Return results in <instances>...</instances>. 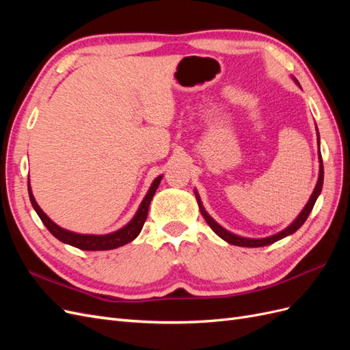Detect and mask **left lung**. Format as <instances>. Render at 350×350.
<instances>
[{"label": "left lung", "mask_w": 350, "mask_h": 350, "mask_svg": "<svg viewBox=\"0 0 350 350\" xmlns=\"http://www.w3.org/2000/svg\"><path fill=\"white\" fill-rule=\"evenodd\" d=\"M293 81L299 86L298 80H296L295 77H293ZM299 88H301V86H299ZM315 130H317V143H319V161H320L319 181H317L314 191H312V194H311V197H310V200H308V203L305 204V207L302 208L301 213H299L298 216H296V219L292 221V224H291L288 228H284L283 230L278 232V234H274V235H271V237H266V238H245V237H239V235L232 234V232H229V230L225 229L224 226H220V225L217 224V221L207 213L204 206H203V203H201V198H200V196H198V191H197V189H194V194H196V198H197V203H198V208H200V211H201V215H203V217H204L206 221H207V225H208L211 229H213V232H215V234H216L217 237H220L224 241L232 243V245H238V247H248V248L266 247V245H270V243H273V242H276V241H279V239H283V238H286V237H289V235L295 234V232L298 230V229L305 224V220L308 219V216H310V213H311V210H312V207H314V204H315L317 198H319V196L321 194L323 181H324V167H323V159H321V153H320V134H319V129H317V125H315Z\"/></svg>", "instance_id": "1"}]
</instances>
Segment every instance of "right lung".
I'll list each match as a JSON object with an SVG mask.
<instances>
[{"mask_svg":"<svg viewBox=\"0 0 350 350\" xmlns=\"http://www.w3.org/2000/svg\"><path fill=\"white\" fill-rule=\"evenodd\" d=\"M163 175H159L157 178H154V181L152 183L149 191L144 196L143 201L140 203V207L137 208L135 215L133 216V219L126 224L125 226L120 228L118 230L111 232V234H105V235H88V234H77V232H71L68 229H64L58 226L55 221H52L46 213H44L36 200L33 197V193H31V187H30V181H27V189H29V197H30V203L33 206L35 211L38 213V216L40 217L42 224L46 226V229L54 235L58 241L68 243L71 247H76L79 250H84V251H108V250H115L118 247L125 245L131 241H134L143 229L144 221L147 219V213H149V206L150 201L156 193V189L161 184Z\"/></svg>","mask_w":350,"mask_h":350,"instance_id":"right-lung-1","label":"right lung"}]
</instances>
